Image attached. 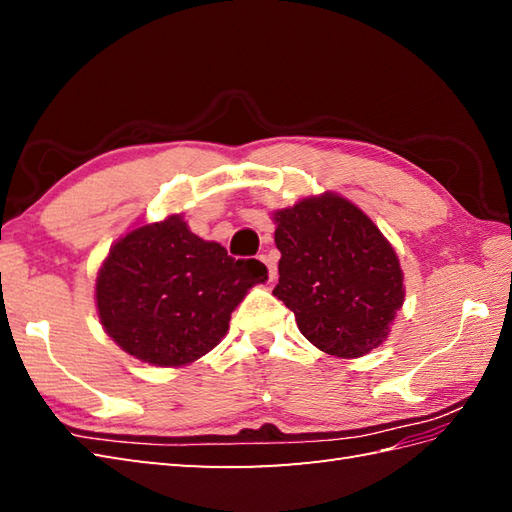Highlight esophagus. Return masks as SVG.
<instances>
[{
  "label": "esophagus",
  "mask_w": 512,
  "mask_h": 512,
  "mask_svg": "<svg viewBox=\"0 0 512 512\" xmlns=\"http://www.w3.org/2000/svg\"><path fill=\"white\" fill-rule=\"evenodd\" d=\"M259 259H262V262L268 266V279L275 281L277 279V266H275L273 259H270L268 255H259Z\"/></svg>",
  "instance_id": "esophagus-1"
}]
</instances>
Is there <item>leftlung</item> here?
I'll use <instances>...</instances> for the list:
<instances>
[{
	"mask_svg": "<svg viewBox=\"0 0 512 512\" xmlns=\"http://www.w3.org/2000/svg\"><path fill=\"white\" fill-rule=\"evenodd\" d=\"M281 253L273 295L295 312L321 352L358 358L387 339L405 301L396 250L378 226L336 193L273 213Z\"/></svg>",
	"mask_w": 512,
	"mask_h": 512,
	"instance_id": "8db88e82",
	"label": "left lung"
}]
</instances>
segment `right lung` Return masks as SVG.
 Segmentation results:
<instances>
[{"label":"right lung","mask_w":512,"mask_h":512,"mask_svg":"<svg viewBox=\"0 0 512 512\" xmlns=\"http://www.w3.org/2000/svg\"><path fill=\"white\" fill-rule=\"evenodd\" d=\"M268 270L189 231L182 215L143 224L110 248L96 277L105 332L134 358L182 367L224 339L231 312Z\"/></svg>","instance_id":"right-lung-1"}]
</instances>
